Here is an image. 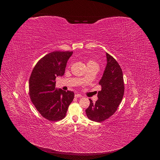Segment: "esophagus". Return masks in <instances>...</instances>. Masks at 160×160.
I'll return each mask as SVG.
<instances>
[{
    "label": "esophagus",
    "mask_w": 160,
    "mask_h": 160,
    "mask_svg": "<svg viewBox=\"0 0 160 160\" xmlns=\"http://www.w3.org/2000/svg\"><path fill=\"white\" fill-rule=\"evenodd\" d=\"M75 98H82V96L81 94H76L75 95Z\"/></svg>",
    "instance_id": "34e87169"
}]
</instances>
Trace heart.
Here are the masks:
<instances>
[{"label":"heart","instance_id":"b5f03b06","mask_svg":"<svg viewBox=\"0 0 160 160\" xmlns=\"http://www.w3.org/2000/svg\"><path fill=\"white\" fill-rule=\"evenodd\" d=\"M87 66H96L98 67V64L93 60H89L87 63Z\"/></svg>","mask_w":160,"mask_h":160}]
</instances>
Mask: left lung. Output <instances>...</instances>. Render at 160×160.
<instances>
[{
	"mask_svg": "<svg viewBox=\"0 0 160 160\" xmlns=\"http://www.w3.org/2000/svg\"><path fill=\"white\" fill-rule=\"evenodd\" d=\"M106 66L99 84L98 99L95 103L89 99L90 105L85 110L88 119L102 122L115 113L124 94V82L121 68L115 59L106 52Z\"/></svg>",
	"mask_w": 160,
	"mask_h": 160,
	"instance_id": "8db88e82",
	"label": "left lung"
}]
</instances>
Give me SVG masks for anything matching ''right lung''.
<instances>
[{
  "mask_svg": "<svg viewBox=\"0 0 160 160\" xmlns=\"http://www.w3.org/2000/svg\"><path fill=\"white\" fill-rule=\"evenodd\" d=\"M73 52L54 51L37 63L29 80V94L40 115L49 121L63 119L74 99V92L56 88V78L64 74Z\"/></svg>",
  "mask_w": 160,
  "mask_h": 160,
  "instance_id": "add662e5",
  "label": "right lung"
}]
</instances>
